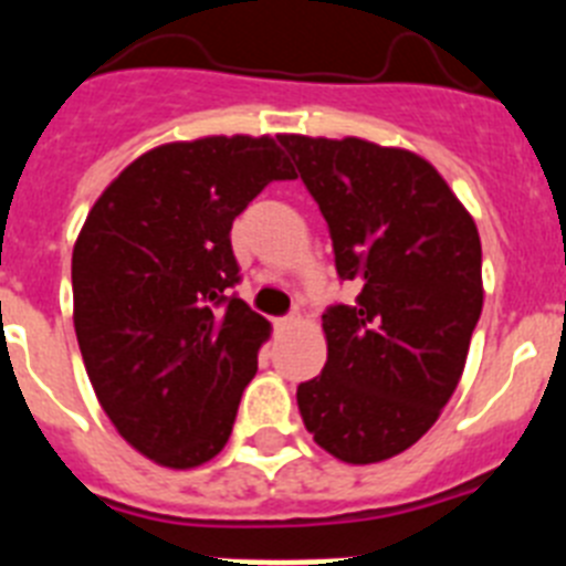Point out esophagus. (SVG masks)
<instances>
[{"mask_svg": "<svg viewBox=\"0 0 566 566\" xmlns=\"http://www.w3.org/2000/svg\"><path fill=\"white\" fill-rule=\"evenodd\" d=\"M274 326H277L280 332H289V328L300 326V314H289V317H280L277 323H274Z\"/></svg>", "mask_w": 566, "mask_h": 566, "instance_id": "obj_1", "label": "esophagus"}]
</instances>
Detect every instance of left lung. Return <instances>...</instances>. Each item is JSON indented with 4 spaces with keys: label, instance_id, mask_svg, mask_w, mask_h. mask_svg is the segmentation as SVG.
I'll return each mask as SVG.
<instances>
[{
    "label": "left lung",
    "instance_id": "obj_1",
    "mask_svg": "<svg viewBox=\"0 0 566 566\" xmlns=\"http://www.w3.org/2000/svg\"><path fill=\"white\" fill-rule=\"evenodd\" d=\"M314 195L354 306L323 314L328 359L300 382L314 442L348 464L408 451L457 391L484 303L479 229L439 169L365 138L277 135Z\"/></svg>",
    "mask_w": 566,
    "mask_h": 566
}]
</instances>
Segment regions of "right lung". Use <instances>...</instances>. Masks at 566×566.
<instances>
[{"label": "right lung", "instance_id": "add662e5", "mask_svg": "<svg viewBox=\"0 0 566 566\" xmlns=\"http://www.w3.org/2000/svg\"><path fill=\"white\" fill-rule=\"evenodd\" d=\"M294 178L269 135L147 149L109 181L73 247V326L98 405L129 448L172 470L223 451L272 323L240 297L229 229Z\"/></svg>", "mask_w": 566, "mask_h": 566}]
</instances>
